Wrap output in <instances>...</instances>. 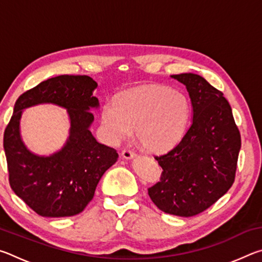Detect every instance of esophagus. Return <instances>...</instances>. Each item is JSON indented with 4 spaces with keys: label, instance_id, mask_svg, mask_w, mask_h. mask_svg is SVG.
<instances>
[{
    "label": "esophagus",
    "instance_id": "1",
    "mask_svg": "<svg viewBox=\"0 0 262 262\" xmlns=\"http://www.w3.org/2000/svg\"><path fill=\"white\" fill-rule=\"evenodd\" d=\"M121 155H122V157H123V158H126V159H130V158H133V157H135V156H136V152H135V151H133V150H130V149H123V150H122V152H121Z\"/></svg>",
    "mask_w": 262,
    "mask_h": 262
}]
</instances>
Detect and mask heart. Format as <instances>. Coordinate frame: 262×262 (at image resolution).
Instances as JSON below:
<instances>
[{
  "label": "heart",
  "mask_w": 262,
  "mask_h": 262,
  "mask_svg": "<svg viewBox=\"0 0 262 262\" xmlns=\"http://www.w3.org/2000/svg\"><path fill=\"white\" fill-rule=\"evenodd\" d=\"M189 100L184 92L161 85L130 89L110 100L101 125L110 142L119 143L136 129L140 143L150 151H165L178 143L187 127Z\"/></svg>",
  "instance_id": "heart-1"
}]
</instances>
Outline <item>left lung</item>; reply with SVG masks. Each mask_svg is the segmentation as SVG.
Masks as SVG:
<instances>
[{"instance_id":"1","label":"left lung","mask_w":262,"mask_h":262,"mask_svg":"<svg viewBox=\"0 0 262 262\" xmlns=\"http://www.w3.org/2000/svg\"><path fill=\"white\" fill-rule=\"evenodd\" d=\"M187 89L193 120L170 151L155 156L163 168L148 194L166 214L190 217L205 211L228 192L236 177L241 133L223 94L200 75H172Z\"/></svg>"}]
</instances>
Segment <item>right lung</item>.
Here are the masks:
<instances>
[{"instance_id":"obj_1","label":"right lung","mask_w":262,"mask_h":262,"mask_svg":"<svg viewBox=\"0 0 262 262\" xmlns=\"http://www.w3.org/2000/svg\"><path fill=\"white\" fill-rule=\"evenodd\" d=\"M97 83L86 75H60L25 91L16 100L4 130L9 184L17 196L43 217H67L85 209L94 199L105 171L117 162V150L97 142L89 127L90 108L98 107L92 96ZM51 102L68 108L71 135L65 147L51 157L28 151L19 134L23 110Z\"/></svg>"}]
</instances>
